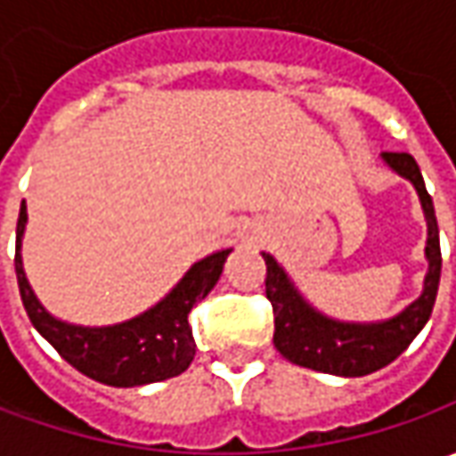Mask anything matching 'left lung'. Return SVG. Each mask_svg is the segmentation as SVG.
<instances>
[{"label":"left lung","instance_id":"1","mask_svg":"<svg viewBox=\"0 0 456 456\" xmlns=\"http://www.w3.org/2000/svg\"><path fill=\"white\" fill-rule=\"evenodd\" d=\"M383 159L398 175L411 180L429 223L427 258L429 273L424 281V294L403 309L398 317L378 324H345L327 320L314 312L289 284L287 273L279 269L272 256L266 261V299L273 309V345L291 362L332 376H368L373 370L394 362L411 340L421 332L434 309L439 276H442V248H439V225L434 216V202L427 192L421 169L409 151H386Z\"/></svg>","mask_w":456,"mask_h":456}]
</instances>
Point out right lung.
Returning <instances> with one entry per match:
<instances>
[{"label": "right lung", "mask_w": 456, "mask_h": 456, "mask_svg": "<svg viewBox=\"0 0 456 456\" xmlns=\"http://www.w3.org/2000/svg\"><path fill=\"white\" fill-rule=\"evenodd\" d=\"M25 220L27 205L22 202L17 218V254H14L20 297L29 322L61 353L62 360H68L83 376L116 388L167 380L190 368L195 358V338H192V327L187 322L190 309L216 287L231 248L198 261L159 305L129 322L114 324V327H76L50 317L27 284L22 256H20Z\"/></svg>", "instance_id": "obj_1"}]
</instances>
